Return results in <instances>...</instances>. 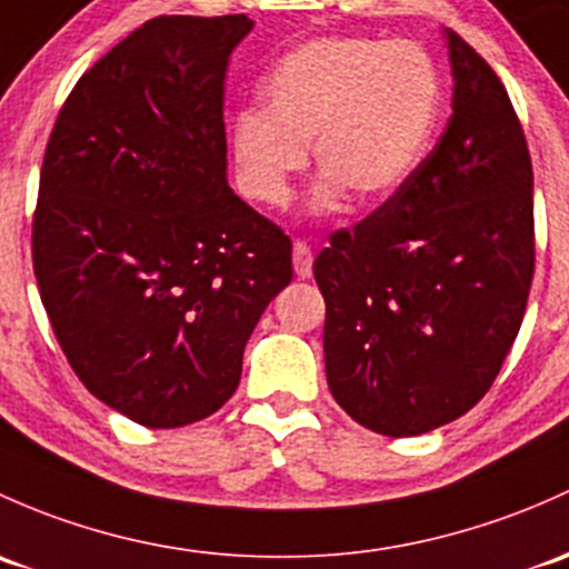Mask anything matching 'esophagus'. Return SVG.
Listing matches in <instances>:
<instances>
[{
  "label": "esophagus",
  "instance_id": "esophagus-1",
  "mask_svg": "<svg viewBox=\"0 0 569 569\" xmlns=\"http://www.w3.org/2000/svg\"><path fill=\"white\" fill-rule=\"evenodd\" d=\"M291 261H295V272L300 274V278H310V272H313V250H310L308 242L297 239Z\"/></svg>",
  "mask_w": 569,
  "mask_h": 569
}]
</instances>
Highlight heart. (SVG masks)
Wrapping results in <instances>:
<instances>
[{
    "label": "heart",
    "instance_id": "b5f03b06",
    "mask_svg": "<svg viewBox=\"0 0 569 569\" xmlns=\"http://www.w3.org/2000/svg\"><path fill=\"white\" fill-rule=\"evenodd\" d=\"M264 111L234 113L229 149L239 188L267 207L289 201L313 149V212L349 196L357 209L392 199L426 160L441 113L433 57L409 40L319 38L286 53L261 83Z\"/></svg>",
    "mask_w": 569,
    "mask_h": 569
}]
</instances>
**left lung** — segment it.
<instances>
[{"label":"left lung","instance_id":"8db88e82","mask_svg":"<svg viewBox=\"0 0 569 569\" xmlns=\"http://www.w3.org/2000/svg\"><path fill=\"white\" fill-rule=\"evenodd\" d=\"M452 117L415 177L313 261L327 385L385 436L471 409L521 330L535 274V174L505 83L445 29Z\"/></svg>","mask_w":569,"mask_h":569}]
</instances>
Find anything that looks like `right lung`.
Here are the masks:
<instances>
[{"mask_svg":"<svg viewBox=\"0 0 569 569\" xmlns=\"http://www.w3.org/2000/svg\"><path fill=\"white\" fill-rule=\"evenodd\" d=\"M248 16H160L81 76L32 220L40 300L89 392L147 428L214 415L291 283V239L226 179L223 81Z\"/></svg>","mask_w":569,"mask_h":569,"instance_id":"1","label":"right lung"}]
</instances>
